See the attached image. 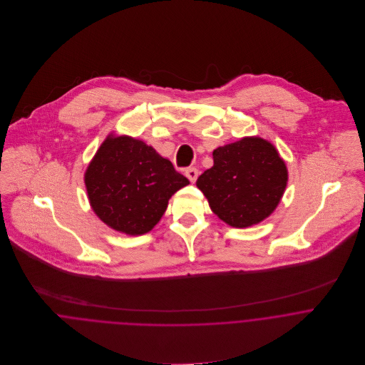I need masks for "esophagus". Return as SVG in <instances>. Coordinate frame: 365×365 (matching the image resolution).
<instances>
[{"label": "esophagus", "instance_id": "obj_1", "mask_svg": "<svg viewBox=\"0 0 365 365\" xmlns=\"http://www.w3.org/2000/svg\"><path fill=\"white\" fill-rule=\"evenodd\" d=\"M185 175L191 182H195L198 178V170L195 167H190L185 170Z\"/></svg>", "mask_w": 365, "mask_h": 365}]
</instances>
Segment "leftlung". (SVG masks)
<instances>
[{
  "label": "left lung",
  "mask_w": 365,
  "mask_h": 365,
  "mask_svg": "<svg viewBox=\"0 0 365 365\" xmlns=\"http://www.w3.org/2000/svg\"><path fill=\"white\" fill-rule=\"evenodd\" d=\"M213 165L197 180L212 212L232 227H250L278 207L288 168L277 148L246 136L213 150Z\"/></svg>",
  "instance_id": "1"
}]
</instances>
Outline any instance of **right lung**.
Wrapping results in <instances>:
<instances>
[{
    "label": "right lung",
    "instance_id": "obj_1",
    "mask_svg": "<svg viewBox=\"0 0 365 365\" xmlns=\"http://www.w3.org/2000/svg\"><path fill=\"white\" fill-rule=\"evenodd\" d=\"M84 182L94 213L129 236L150 232L168 200L190 181L143 140L109 133L90 161Z\"/></svg>",
    "mask_w": 365,
    "mask_h": 365
}]
</instances>
